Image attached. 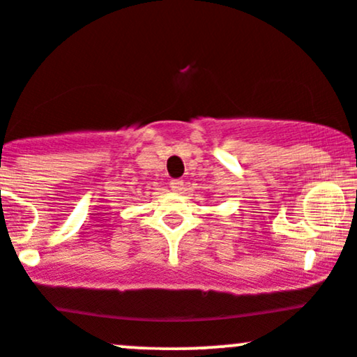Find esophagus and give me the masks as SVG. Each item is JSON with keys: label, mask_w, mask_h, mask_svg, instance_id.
<instances>
[{"label": "esophagus", "mask_w": 357, "mask_h": 357, "mask_svg": "<svg viewBox=\"0 0 357 357\" xmlns=\"http://www.w3.org/2000/svg\"><path fill=\"white\" fill-rule=\"evenodd\" d=\"M169 184H171V190L173 191H181L184 186V181L183 179H171Z\"/></svg>", "instance_id": "34e87169"}]
</instances>
